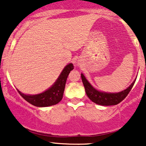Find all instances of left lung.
Returning a JSON list of instances; mask_svg holds the SVG:
<instances>
[{"label":"left lung","instance_id":"1","mask_svg":"<svg viewBox=\"0 0 146 146\" xmlns=\"http://www.w3.org/2000/svg\"><path fill=\"white\" fill-rule=\"evenodd\" d=\"M81 78L82 83H83L84 87H85V92L88 98L90 100H92L95 104H100L102 106H110V105H116L121 102L123 100L126 98L128 94L131 91V88H133L134 85L135 80L131 84L129 88H126L124 90L119 92H116V93H107V92H101V91L98 90L95 88L91 85V84L88 81L84 75L81 73Z\"/></svg>","mask_w":146,"mask_h":146}]
</instances>
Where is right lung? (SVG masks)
<instances>
[{
    "label": "right lung",
    "mask_w": 146,
    "mask_h": 146,
    "mask_svg": "<svg viewBox=\"0 0 146 146\" xmlns=\"http://www.w3.org/2000/svg\"><path fill=\"white\" fill-rule=\"evenodd\" d=\"M73 64H68L62 70L54 85L47 90L38 95H25L18 91L19 94L29 103L39 107H44L56 104L62 100L66 80L69 73L73 69Z\"/></svg>",
    "instance_id": "1"
}]
</instances>
